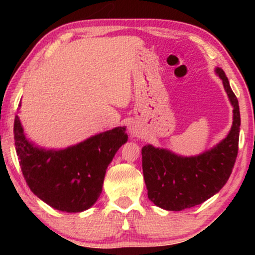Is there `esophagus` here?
<instances>
[{
	"instance_id": "obj_1",
	"label": "esophagus",
	"mask_w": 255,
	"mask_h": 255,
	"mask_svg": "<svg viewBox=\"0 0 255 255\" xmlns=\"http://www.w3.org/2000/svg\"><path fill=\"white\" fill-rule=\"evenodd\" d=\"M128 130H130V133L133 135V137H138L139 135V128H137V127H134V125H131Z\"/></svg>"
}]
</instances>
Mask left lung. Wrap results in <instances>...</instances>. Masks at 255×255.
Returning a JSON list of instances; mask_svg holds the SVG:
<instances>
[{"mask_svg": "<svg viewBox=\"0 0 255 255\" xmlns=\"http://www.w3.org/2000/svg\"><path fill=\"white\" fill-rule=\"evenodd\" d=\"M233 107L229 134L209 151L196 156H181L165 148H141L142 173L148 198L156 207L181 211L203 203L228 182L238 154L240 113L238 100L222 68H216Z\"/></svg>", "mask_w": 255, "mask_h": 255, "instance_id": "left-lung-1", "label": "left lung"}]
</instances>
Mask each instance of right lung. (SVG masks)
I'll return each instance as SVG.
<instances>
[{
	"mask_svg": "<svg viewBox=\"0 0 255 255\" xmlns=\"http://www.w3.org/2000/svg\"><path fill=\"white\" fill-rule=\"evenodd\" d=\"M13 135L20 169L31 191L65 212H81L94 205L102 193L108 166L128 141L125 127H120L65 149L40 148L27 140L18 116Z\"/></svg>",
	"mask_w": 255,
	"mask_h": 255,
	"instance_id": "1",
	"label": "right lung"
}]
</instances>
